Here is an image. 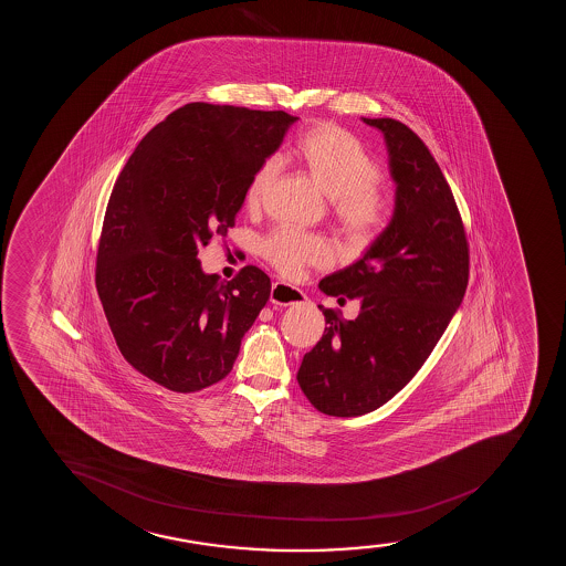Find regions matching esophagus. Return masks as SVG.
Returning a JSON list of instances; mask_svg holds the SVG:
<instances>
[{"mask_svg": "<svg viewBox=\"0 0 566 566\" xmlns=\"http://www.w3.org/2000/svg\"><path fill=\"white\" fill-rule=\"evenodd\" d=\"M306 294L302 293L296 286L286 285V283H273L270 302L275 306H294V304H304Z\"/></svg>", "mask_w": 566, "mask_h": 566, "instance_id": "esophagus-1", "label": "esophagus"}]
</instances>
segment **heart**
Here are the masks:
<instances>
[{"label": "heart", "mask_w": 566, "mask_h": 566, "mask_svg": "<svg viewBox=\"0 0 566 566\" xmlns=\"http://www.w3.org/2000/svg\"><path fill=\"white\" fill-rule=\"evenodd\" d=\"M285 158L306 169L318 189L331 198L339 227L352 240H370L389 219V196L377 187L381 169L355 134L338 124L317 123L302 132ZM277 163L268 158L254 169L245 189L249 209L259 208L266 196ZM262 253L285 275L321 264L328 248L317 235L277 228L262 243Z\"/></svg>", "instance_id": "heart-1"}]
</instances>
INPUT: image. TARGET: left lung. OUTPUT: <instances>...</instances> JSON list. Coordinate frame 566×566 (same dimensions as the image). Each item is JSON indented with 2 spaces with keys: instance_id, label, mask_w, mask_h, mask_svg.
I'll list each match as a JSON object with an SVG mask.
<instances>
[{
  "instance_id": "left-lung-1",
  "label": "left lung",
  "mask_w": 566,
  "mask_h": 566,
  "mask_svg": "<svg viewBox=\"0 0 566 566\" xmlns=\"http://www.w3.org/2000/svg\"><path fill=\"white\" fill-rule=\"evenodd\" d=\"M381 132L397 185L390 222L363 256L318 289L360 300L355 321L321 307L323 338L300 364V389L326 416L381 408L410 384L468 285V241L455 198L421 137L395 118H363Z\"/></svg>"
}]
</instances>
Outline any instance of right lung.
Returning a JSON list of instances; mask_svg holds the SVG:
<instances>
[{
	"mask_svg": "<svg viewBox=\"0 0 566 566\" xmlns=\"http://www.w3.org/2000/svg\"><path fill=\"white\" fill-rule=\"evenodd\" d=\"M298 117L196 102L139 142L105 209L96 289L123 357L166 389L230 374L272 283L256 266L206 273L198 249L234 227L254 169Z\"/></svg>",
	"mask_w": 566,
	"mask_h": 566,
	"instance_id": "right-lung-1",
	"label": "right lung"
}]
</instances>
